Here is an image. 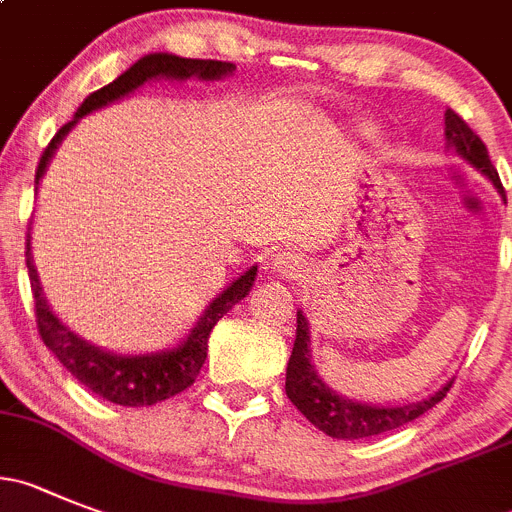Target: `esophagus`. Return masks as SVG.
Listing matches in <instances>:
<instances>
[{"label":"esophagus","instance_id":"esophagus-1","mask_svg":"<svg viewBox=\"0 0 512 512\" xmlns=\"http://www.w3.org/2000/svg\"><path fill=\"white\" fill-rule=\"evenodd\" d=\"M272 272H278L280 278H300L305 272V260L298 252H278L272 257Z\"/></svg>","mask_w":512,"mask_h":512}]
</instances>
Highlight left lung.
<instances>
[{"label": "left lung", "mask_w": 512, "mask_h": 512, "mask_svg": "<svg viewBox=\"0 0 512 512\" xmlns=\"http://www.w3.org/2000/svg\"><path fill=\"white\" fill-rule=\"evenodd\" d=\"M444 138H447V146L460 159H465L467 164H472L480 174H485L487 179L493 181L495 189L505 199L498 169H495L490 156H487L485 143L480 141V136L452 108H447V113H444ZM450 386L452 381H447L432 396L414 401V404H404V407H374V404H361V401L346 399V396L336 394L315 371L313 361H310L308 321H305L303 310H298L293 353H290L288 371H285V394L298 407V412L310 424L321 429V432H326L328 437L364 439L374 437V434H384L389 429L404 427V424L414 422L424 412H429L434 404H439L447 396Z\"/></svg>", "instance_id": "left-lung-1"}]
</instances>
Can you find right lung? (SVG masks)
<instances>
[{
  "mask_svg": "<svg viewBox=\"0 0 512 512\" xmlns=\"http://www.w3.org/2000/svg\"><path fill=\"white\" fill-rule=\"evenodd\" d=\"M232 73V62L222 60H191V57L169 55V52H154V55L141 57L138 62H133L126 73L118 75L113 83L90 93L88 98L83 100V105L78 108L73 121L65 123V126L52 136V141L47 143L45 148V154H42L40 166H37L35 186H40V179L45 176L47 164H50L52 154H55V148L62 143V138L68 136L70 128H73L80 118L88 116V113L126 98L128 93L141 88L148 80H219L227 78V75ZM25 257L27 270H30L32 295H35L37 328H40V336L42 341H45V346L55 353L57 361H60L80 384H85L90 391H95V394L103 396V399L113 401V404H121V407H151V404L171 399V396H176L179 391H184L186 386L194 384L197 374L202 371L204 358H207L209 333L217 326L219 318L232 310V305H237L242 298H247L257 275V265H252L250 270L242 272L240 278L232 280V283L207 305V310L199 315L197 326L186 333V338L176 348H169V351L161 353L123 356V353L103 351V348L83 341V338L75 336V333L52 313L45 295H42L37 267L35 262H32L30 240H27Z\"/></svg>",
  "mask_w": 512,
  "mask_h": 512,
  "instance_id": "obj_1",
  "label": "right lung"
}]
</instances>
